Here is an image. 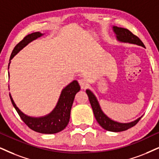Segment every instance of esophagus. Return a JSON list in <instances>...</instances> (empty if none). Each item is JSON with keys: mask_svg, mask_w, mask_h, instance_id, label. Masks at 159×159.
Here are the masks:
<instances>
[{"mask_svg": "<svg viewBox=\"0 0 159 159\" xmlns=\"http://www.w3.org/2000/svg\"><path fill=\"white\" fill-rule=\"evenodd\" d=\"M78 83H79L80 86H81V88L82 89H86V86H87V83H86V80H84V78H81V79L78 80Z\"/></svg>", "mask_w": 159, "mask_h": 159, "instance_id": "obj_1", "label": "esophagus"}]
</instances>
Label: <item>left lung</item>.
Returning <instances> with one entry per match:
<instances>
[{"label":"left lung","instance_id":"8db88e82","mask_svg":"<svg viewBox=\"0 0 159 159\" xmlns=\"http://www.w3.org/2000/svg\"><path fill=\"white\" fill-rule=\"evenodd\" d=\"M112 29H113V31L114 32V34H116L117 41L120 42V43L134 44V45L145 48L143 43L139 39V38L133 34L129 30L124 29V28L117 27V26H113ZM86 92L88 97H89L90 104H91L92 110H93L94 112V117H95L96 120H97L100 125L106 130L111 132L124 131V130H128V128H130L135 125L142 118V116L139 117L136 120H134V121H132L130 122H126V123H122V122L114 121V120H111V118L108 117L102 111L99 102H98L97 98L94 95L93 92L89 89H86Z\"/></svg>","mask_w":159,"mask_h":159}]
</instances>
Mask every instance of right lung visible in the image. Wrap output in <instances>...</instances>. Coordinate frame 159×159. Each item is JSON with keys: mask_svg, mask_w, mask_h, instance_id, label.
Instances as JSON below:
<instances>
[{"mask_svg": "<svg viewBox=\"0 0 159 159\" xmlns=\"http://www.w3.org/2000/svg\"><path fill=\"white\" fill-rule=\"evenodd\" d=\"M44 34L40 33V32H34V33H32L31 34L27 35L24 37L23 39L14 48L11 56H10L8 69L9 68L11 60L13 59L16 54L19 53L28 44L31 43L34 40L37 39V38L41 37ZM80 89H81V87H80L78 82L75 80L72 81L71 83L68 84L66 87L62 89L59 100H58L56 106L53 109V111L47 115L39 116V117L30 116L23 113L16 106L11 94H9V97L11 99V103H12L18 114L20 116L22 120L31 130L38 132V133L52 134L61 131L62 130L65 129L67 124L69 123L70 111H71L72 106H73L74 98H75L76 93L79 92Z\"/></svg>", "mask_w": 159, "mask_h": 159, "instance_id": "obj_1", "label": "right lung"}]
</instances>
